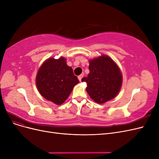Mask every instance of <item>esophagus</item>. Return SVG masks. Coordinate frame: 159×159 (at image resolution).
Listing matches in <instances>:
<instances>
[{
	"label": "esophagus",
	"mask_w": 159,
	"mask_h": 159,
	"mask_svg": "<svg viewBox=\"0 0 159 159\" xmlns=\"http://www.w3.org/2000/svg\"><path fill=\"white\" fill-rule=\"evenodd\" d=\"M83 77H84V74H81V75H80L78 76V80H79L80 81H81V79L83 78Z\"/></svg>",
	"instance_id": "1"
}]
</instances>
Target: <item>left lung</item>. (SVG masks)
<instances>
[{
  "instance_id": "1",
  "label": "left lung",
  "mask_w": 159,
  "mask_h": 159,
  "mask_svg": "<svg viewBox=\"0 0 159 159\" xmlns=\"http://www.w3.org/2000/svg\"><path fill=\"white\" fill-rule=\"evenodd\" d=\"M89 73L81 81L86 82V91L95 102L103 104L113 99L121 90L123 75L115 61L107 55L89 60Z\"/></svg>"
}]
</instances>
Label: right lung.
Here are the masks:
<instances>
[{
	"label": "right lung",
	"instance_id": "add662e5",
	"mask_svg": "<svg viewBox=\"0 0 159 159\" xmlns=\"http://www.w3.org/2000/svg\"><path fill=\"white\" fill-rule=\"evenodd\" d=\"M79 83L64 57H49L44 61L36 77L37 89L43 98L56 105L64 103Z\"/></svg>",
	"mask_w": 159,
	"mask_h": 159
}]
</instances>
